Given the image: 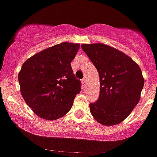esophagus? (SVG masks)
<instances>
[{"label":"esophagus","instance_id":"obj_1","mask_svg":"<svg viewBox=\"0 0 157 157\" xmlns=\"http://www.w3.org/2000/svg\"><path fill=\"white\" fill-rule=\"evenodd\" d=\"M82 84H83V85H85V84H86V78H85H85H82Z\"/></svg>","mask_w":157,"mask_h":157}]
</instances>
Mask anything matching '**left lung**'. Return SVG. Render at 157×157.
Wrapping results in <instances>:
<instances>
[{"mask_svg":"<svg viewBox=\"0 0 157 157\" xmlns=\"http://www.w3.org/2000/svg\"><path fill=\"white\" fill-rule=\"evenodd\" d=\"M82 48L100 77V94L89 104L90 112L101 124H117L140 98L144 85L140 68L126 54L103 43L82 44Z\"/></svg>","mask_w":157,"mask_h":157,"instance_id":"left-lung-1","label":"left lung"}]
</instances>
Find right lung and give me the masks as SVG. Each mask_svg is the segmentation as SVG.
<instances>
[{"mask_svg": "<svg viewBox=\"0 0 157 157\" xmlns=\"http://www.w3.org/2000/svg\"><path fill=\"white\" fill-rule=\"evenodd\" d=\"M79 44L62 43L28 59L18 75L21 92L26 105L38 117L49 121L70 111L81 91L71 63Z\"/></svg>", "mask_w": 157, "mask_h": 157, "instance_id": "obj_1", "label": "right lung"}]
</instances>
